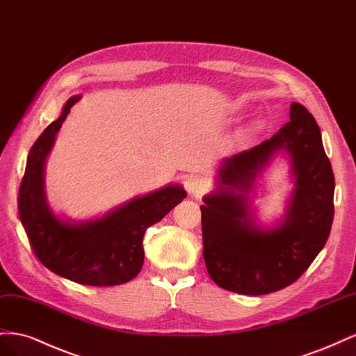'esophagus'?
Returning <instances> with one entry per match:
<instances>
[{"mask_svg":"<svg viewBox=\"0 0 356 356\" xmlns=\"http://www.w3.org/2000/svg\"><path fill=\"white\" fill-rule=\"evenodd\" d=\"M186 190L193 196H202L208 190V182L200 177H188L186 181Z\"/></svg>","mask_w":356,"mask_h":356,"instance_id":"esophagus-1","label":"esophagus"}]
</instances>
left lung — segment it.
Listing matches in <instances>:
<instances>
[{"label":"left lung","instance_id":"left-lung-1","mask_svg":"<svg viewBox=\"0 0 356 356\" xmlns=\"http://www.w3.org/2000/svg\"><path fill=\"white\" fill-rule=\"evenodd\" d=\"M285 149L296 188L286 221L268 232L250 218L244 193L270 157ZM220 188L203 199V258L218 286L263 296L303 275L325 246L334 218V174L319 126L303 105L291 104L289 122L270 139L224 159Z\"/></svg>","mask_w":356,"mask_h":356}]
</instances>
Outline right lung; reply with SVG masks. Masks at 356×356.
<instances>
[{
	"instance_id": "add662e5",
	"label": "right lung",
	"mask_w": 356,
	"mask_h": 356,
	"mask_svg": "<svg viewBox=\"0 0 356 356\" xmlns=\"http://www.w3.org/2000/svg\"><path fill=\"white\" fill-rule=\"evenodd\" d=\"M79 99L80 96L70 98L58 120L32 145L19 187V217L31 248L49 270L81 285H120L141 270L145 230L187 197V193L181 186H168L98 220L79 224L60 221L46 203L42 170L58 131Z\"/></svg>"
}]
</instances>
